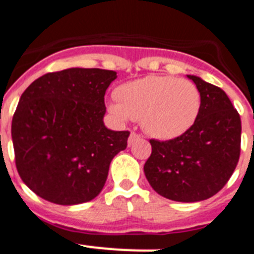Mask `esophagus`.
I'll return each mask as SVG.
<instances>
[{
	"mask_svg": "<svg viewBox=\"0 0 254 254\" xmlns=\"http://www.w3.org/2000/svg\"><path fill=\"white\" fill-rule=\"evenodd\" d=\"M139 138H141V135H139V134L131 131L130 135H129V141H127V145H129V146L133 145V142L137 141V139H139Z\"/></svg>",
	"mask_w": 254,
	"mask_h": 254,
	"instance_id": "34e87169",
	"label": "esophagus"
}]
</instances>
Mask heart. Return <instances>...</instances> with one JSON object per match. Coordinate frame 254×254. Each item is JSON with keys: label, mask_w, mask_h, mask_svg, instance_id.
I'll return each instance as SVG.
<instances>
[{"label": "heart", "mask_w": 254, "mask_h": 254, "mask_svg": "<svg viewBox=\"0 0 254 254\" xmlns=\"http://www.w3.org/2000/svg\"><path fill=\"white\" fill-rule=\"evenodd\" d=\"M117 102L108 111L120 123L139 120L143 130L158 139L180 137L201 111V94L193 82L170 75H147L119 86Z\"/></svg>", "instance_id": "b5f03b06"}]
</instances>
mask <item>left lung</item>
Here are the masks:
<instances>
[{"label": "left lung", "mask_w": 254, "mask_h": 254, "mask_svg": "<svg viewBox=\"0 0 254 254\" xmlns=\"http://www.w3.org/2000/svg\"><path fill=\"white\" fill-rule=\"evenodd\" d=\"M201 94L194 125L170 141L150 139L152 151L145 163L152 189L168 199L198 202L227 184L240 156L241 120L227 94L195 75H188Z\"/></svg>", "instance_id": "obj_1"}]
</instances>
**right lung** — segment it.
<instances>
[{
  "label": "right lung",
  "mask_w": 254,
  "mask_h": 254,
  "mask_svg": "<svg viewBox=\"0 0 254 254\" xmlns=\"http://www.w3.org/2000/svg\"><path fill=\"white\" fill-rule=\"evenodd\" d=\"M116 78L113 70L71 67L38 78L20 96L11 123L16 170L45 201L78 205L102 191L130 134L103 121Z\"/></svg>",
  "instance_id": "1"
}]
</instances>
